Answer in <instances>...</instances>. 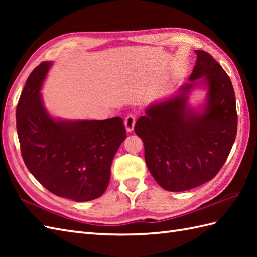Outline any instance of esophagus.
I'll return each mask as SVG.
<instances>
[{
	"label": "esophagus",
	"instance_id": "esophagus-1",
	"mask_svg": "<svg viewBox=\"0 0 257 257\" xmlns=\"http://www.w3.org/2000/svg\"><path fill=\"white\" fill-rule=\"evenodd\" d=\"M136 120H137V117L135 116L134 113H129L127 117L124 119V127L127 129V132H133L134 127H135V123H136Z\"/></svg>",
	"mask_w": 257,
	"mask_h": 257
}]
</instances>
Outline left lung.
I'll list each match as a JSON object with an SVG mask.
<instances>
[{"mask_svg":"<svg viewBox=\"0 0 257 257\" xmlns=\"http://www.w3.org/2000/svg\"><path fill=\"white\" fill-rule=\"evenodd\" d=\"M194 52L198 58L190 83L179 89L178 96L149 106L135 125L144 141L151 176L171 192L196 188L214 178L230 155L237 132L230 77L209 53ZM201 83L208 96L201 111L196 112L187 105V96Z\"/></svg>","mask_w":257,"mask_h":257,"instance_id":"8db88e82","label":"left lung"}]
</instances>
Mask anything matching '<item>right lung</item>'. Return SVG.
Masks as SVG:
<instances>
[{"mask_svg":"<svg viewBox=\"0 0 257 257\" xmlns=\"http://www.w3.org/2000/svg\"><path fill=\"white\" fill-rule=\"evenodd\" d=\"M52 66L33 70L16 107V129L25 166L43 187L77 202L99 198L110 180L114 155L127 137L121 118L56 120L43 105L42 85Z\"/></svg>","mask_w":257,"mask_h":257,"instance_id":"obj_1","label":"right lung"}]
</instances>
